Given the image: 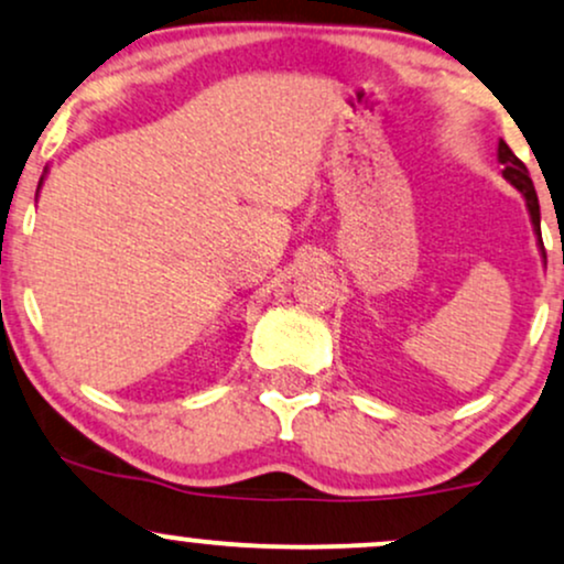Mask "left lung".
<instances>
[{
	"mask_svg": "<svg viewBox=\"0 0 564 564\" xmlns=\"http://www.w3.org/2000/svg\"><path fill=\"white\" fill-rule=\"evenodd\" d=\"M496 159H498V164L503 166V170H501L503 180H507V183H509L511 187H517V191L522 193V198H525L528 215H530V225H533L535 238H539L541 257H543V260H546V254H543V241H541V209H539V196H535V187H533V180H530V174H528V166L522 164V161L517 159L514 153H511V148H509L503 140H498Z\"/></svg>",
	"mask_w": 564,
	"mask_h": 564,
	"instance_id": "8db88e82",
	"label": "left lung"
}]
</instances>
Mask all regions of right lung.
Wrapping results in <instances>:
<instances>
[{"mask_svg": "<svg viewBox=\"0 0 564 564\" xmlns=\"http://www.w3.org/2000/svg\"><path fill=\"white\" fill-rule=\"evenodd\" d=\"M44 177H47V166H44V174H42V180H39V187H36V196H39V191H42V185H44Z\"/></svg>", "mask_w": 564, "mask_h": 564, "instance_id": "obj_1", "label": "right lung"}]
</instances>
